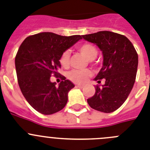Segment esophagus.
Here are the masks:
<instances>
[{
	"label": "esophagus",
	"mask_w": 150,
	"mask_h": 150,
	"mask_svg": "<svg viewBox=\"0 0 150 150\" xmlns=\"http://www.w3.org/2000/svg\"><path fill=\"white\" fill-rule=\"evenodd\" d=\"M75 87H76V88H82L84 86L81 85V84H76V85H75Z\"/></svg>",
	"instance_id": "1"
}]
</instances>
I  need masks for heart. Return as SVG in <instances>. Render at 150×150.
I'll return each mask as SVG.
<instances>
[{
    "label": "heart",
    "instance_id": "1",
    "mask_svg": "<svg viewBox=\"0 0 150 150\" xmlns=\"http://www.w3.org/2000/svg\"><path fill=\"white\" fill-rule=\"evenodd\" d=\"M79 50L89 60L94 59L98 54V50H97V47L93 46V44H88V43H85V44L80 45L79 47ZM70 55H71V53H70V50H69L63 52L61 55L59 62L63 67L66 68L69 66ZM91 75H92V72L89 69H74L69 72L68 77L71 81L81 84V83L84 82L88 77L91 76Z\"/></svg>",
    "mask_w": 150,
    "mask_h": 150
}]
</instances>
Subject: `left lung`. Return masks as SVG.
Here are the masks:
<instances>
[{
	"label": "left lung",
	"instance_id": "1",
	"mask_svg": "<svg viewBox=\"0 0 150 150\" xmlns=\"http://www.w3.org/2000/svg\"><path fill=\"white\" fill-rule=\"evenodd\" d=\"M81 37L96 44L102 51L103 67L94 79L105 84L95 87L96 92L88 103L92 109L102 112L115 111L127 100L136 79L138 55L132 43L120 34L102 31Z\"/></svg>",
	"mask_w": 150,
	"mask_h": 150
}]
</instances>
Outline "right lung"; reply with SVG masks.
<instances>
[{
    "label": "right lung",
    "mask_w": 150,
    "mask_h": 150,
    "mask_svg": "<svg viewBox=\"0 0 150 150\" xmlns=\"http://www.w3.org/2000/svg\"><path fill=\"white\" fill-rule=\"evenodd\" d=\"M80 39L81 35L41 32L27 37L19 47L15 58L18 84L27 102L38 112L53 114L67 103L74 84L62 75L63 81L57 86L50 77L59 75L61 55Z\"/></svg>",
    "instance_id": "1"
}]
</instances>
